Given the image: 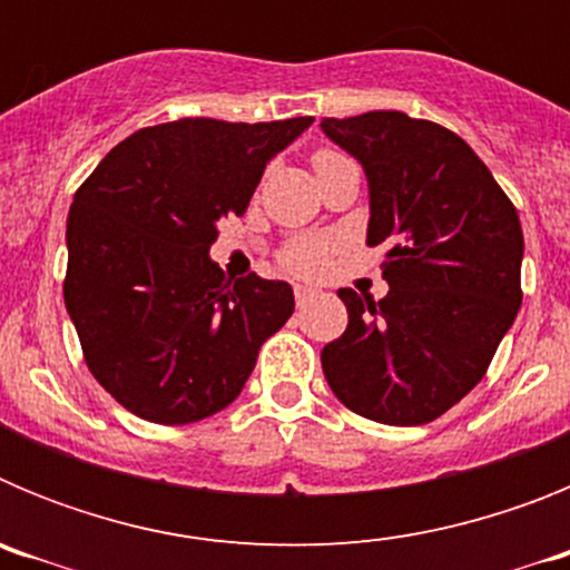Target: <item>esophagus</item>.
<instances>
[{
    "mask_svg": "<svg viewBox=\"0 0 570 570\" xmlns=\"http://www.w3.org/2000/svg\"><path fill=\"white\" fill-rule=\"evenodd\" d=\"M316 291L311 288V285H296L294 288V296H296V305H305L308 299H314Z\"/></svg>",
    "mask_w": 570,
    "mask_h": 570,
    "instance_id": "34e87169",
    "label": "esophagus"
}]
</instances>
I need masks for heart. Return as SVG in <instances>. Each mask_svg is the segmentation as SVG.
I'll return each mask as SVG.
<instances>
[{
	"instance_id": "1",
	"label": "heart",
	"mask_w": 570,
	"mask_h": 570,
	"mask_svg": "<svg viewBox=\"0 0 570 570\" xmlns=\"http://www.w3.org/2000/svg\"><path fill=\"white\" fill-rule=\"evenodd\" d=\"M331 156L336 154L322 150V154L316 156V163L331 159ZM328 250H331V239H296L285 248L282 262H285L291 271H296V274H316V271H322L325 259H328Z\"/></svg>"
}]
</instances>
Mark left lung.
Returning a JSON list of instances; mask_svg holds the SVG:
<instances>
[{
	"mask_svg": "<svg viewBox=\"0 0 570 570\" xmlns=\"http://www.w3.org/2000/svg\"><path fill=\"white\" fill-rule=\"evenodd\" d=\"M320 128L365 170V242L387 248V296L340 291L347 328L322 347V371L354 414L425 425L485 376L517 320L520 216L471 145L442 125L367 110Z\"/></svg>",
	"mask_w": 570,
	"mask_h": 570,
	"instance_id": "obj_1",
	"label": "left lung"
}]
</instances>
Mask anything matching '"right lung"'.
Returning <instances> with one entry per match:
<instances>
[{"label": "right lung", "instance_id": "add662e5", "mask_svg": "<svg viewBox=\"0 0 570 570\" xmlns=\"http://www.w3.org/2000/svg\"><path fill=\"white\" fill-rule=\"evenodd\" d=\"M311 122L194 116L136 130L77 190L65 308L90 374L130 414L188 425L228 407L294 314L288 282L225 279L210 245Z\"/></svg>", "mask_w": 570, "mask_h": 570}]
</instances>
